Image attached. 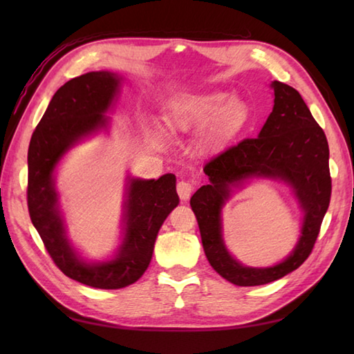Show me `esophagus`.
Returning a JSON list of instances; mask_svg holds the SVG:
<instances>
[{
    "mask_svg": "<svg viewBox=\"0 0 354 354\" xmlns=\"http://www.w3.org/2000/svg\"><path fill=\"white\" fill-rule=\"evenodd\" d=\"M193 183L192 181H185V179H183V181H179L176 184V192L179 194V198H181L183 201H187L190 198V194L193 193Z\"/></svg>",
    "mask_w": 354,
    "mask_h": 354,
    "instance_id": "34e87169",
    "label": "esophagus"
}]
</instances>
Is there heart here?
Listing matches in <instances>:
<instances>
[{"mask_svg":"<svg viewBox=\"0 0 354 354\" xmlns=\"http://www.w3.org/2000/svg\"><path fill=\"white\" fill-rule=\"evenodd\" d=\"M246 115V104L237 97L228 91H209L178 100L169 112V124L183 132L207 126L202 146L214 149L242 127Z\"/></svg>","mask_w":354,"mask_h":354,"instance_id":"1","label":"heart"}]
</instances>
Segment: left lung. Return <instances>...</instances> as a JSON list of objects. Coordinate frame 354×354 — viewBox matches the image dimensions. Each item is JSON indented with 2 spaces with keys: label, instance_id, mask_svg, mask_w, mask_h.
Masks as SVG:
<instances>
[{
  "label": "left lung",
  "instance_id": "1",
  "mask_svg": "<svg viewBox=\"0 0 354 354\" xmlns=\"http://www.w3.org/2000/svg\"><path fill=\"white\" fill-rule=\"evenodd\" d=\"M274 109L259 137H248L209 160L204 171L209 184L190 199L198 219L202 245L209 265L237 286H260L298 269L312 250L332 196L328 142L295 88L272 82ZM250 176L281 177L290 182L305 209L304 236L290 257L274 268H245L224 250L220 234V208L230 187Z\"/></svg>",
  "mask_w": 354,
  "mask_h": 354
}]
</instances>
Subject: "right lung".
I'll return each mask as SVG.
<instances>
[{"label": "right lung", "mask_w": 354, "mask_h": 354, "mask_svg": "<svg viewBox=\"0 0 354 354\" xmlns=\"http://www.w3.org/2000/svg\"><path fill=\"white\" fill-rule=\"evenodd\" d=\"M120 79L114 73L93 71L66 82L53 95L28 146L27 207L45 250L62 272L95 289H122L145 274L152 259L156 234L165 217L179 204L176 178L131 179L126 201V236L117 259L86 265L65 237L57 212L53 170L74 141L106 126V112Z\"/></svg>", "instance_id": "right-lung-1"}]
</instances>
